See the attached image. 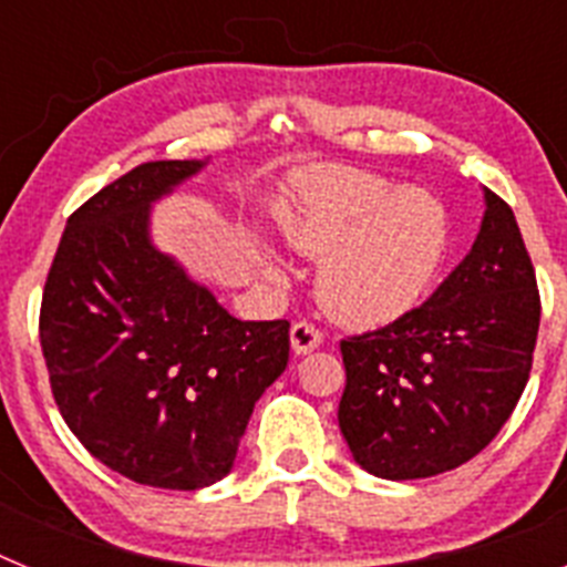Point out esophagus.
Segmentation results:
<instances>
[{
  "mask_svg": "<svg viewBox=\"0 0 567 567\" xmlns=\"http://www.w3.org/2000/svg\"><path fill=\"white\" fill-rule=\"evenodd\" d=\"M320 340H323V334H320L312 323H307V320H298V323H292V329H289V343H292L295 354L315 352L320 346Z\"/></svg>",
  "mask_w": 567,
  "mask_h": 567,
  "instance_id": "34e87169",
  "label": "esophagus"
}]
</instances>
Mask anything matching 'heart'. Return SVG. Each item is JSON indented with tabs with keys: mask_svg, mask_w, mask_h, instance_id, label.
<instances>
[{
	"mask_svg": "<svg viewBox=\"0 0 567 567\" xmlns=\"http://www.w3.org/2000/svg\"><path fill=\"white\" fill-rule=\"evenodd\" d=\"M289 247L323 258L318 300L338 323L389 327L429 298L452 252V213L425 187H394L340 164L300 169L278 207ZM264 267L280 278L278 260Z\"/></svg>",
	"mask_w": 567,
	"mask_h": 567,
	"instance_id": "heart-1",
	"label": "heart"
}]
</instances>
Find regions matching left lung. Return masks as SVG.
<instances>
[{
  "label": "left lung",
  "instance_id": "8db88e82",
  "mask_svg": "<svg viewBox=\"0 0 567 567\" xmlns=\"http://www.w3.org/2000/svg\"><path fill=\"white\" fill-rule=\"evenodd\" d=\"M477 240L423 307L340 340L338 423L354 463L423 480L480 454L511 417L539 329L537 275L508 204L483 189Z\"/></svg>",
  "mask_w": 567,
  "mask_h": 567
}]
</instances>
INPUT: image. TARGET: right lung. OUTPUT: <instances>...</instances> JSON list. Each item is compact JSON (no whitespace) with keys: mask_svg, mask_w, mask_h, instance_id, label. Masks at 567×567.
Here are the masks:
<instances>
[{"mask_svg":"<svg viewBox=\"0 0 567 567\" xmlns=\"http://www.w3.org/2000/svg\"><path fill=\"white\" fill-rule=\"evenodd\" d=\"M207 162H147L68 218L39 340L59 412L107 468L195 491L233 471L289 360L287 320H238L162 252L150 209Z\"/></svg>","mask_w":567,"mask_h":567,"instance_id":"right-lung-1","label":"right lung"}]
</instances>
